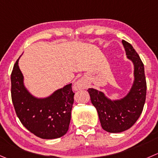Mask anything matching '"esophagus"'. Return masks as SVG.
Instances as JSON below:
<instances>
[{"label":"esophagus","instance_id":"34e87169","mask_svg":"<svg viewBox=\"0 0 158 158\" xmlns=\"http://www.w3.org/2000/svg\"><path fill=\"white\" fill-rule=\"evenodd\" d=\"M85 85L83 82L82 81H78L75 83L74 85V89L75 90H80L82 89H85Z\"/></svg>","mask_w":158,"mask_h":158}]
</instances>
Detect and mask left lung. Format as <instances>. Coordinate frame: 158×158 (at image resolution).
Segmentation results:
<instances>
[{
  "instance_id": "8db88e82",
  "label": "left lung",
  "mask_w": 158,
  "mask_h": 158,
  "mask_svg": "<svg viewBox=\"0 0 158 158\" xmlns=\"http://www.w3.org/2000/svg\"><path fill=\"white\" fill-rule=\"evenodd\" d=\"M122 42L127 58L134 64L135 81L131 92L121 100L111 101L102 92L94 89L87 90L92 103L97 110L102 128L110 133L130 129L140 117L146 100L147 82L143 62L129 42L124 40Z\"/></svg>"
}]
</instances>
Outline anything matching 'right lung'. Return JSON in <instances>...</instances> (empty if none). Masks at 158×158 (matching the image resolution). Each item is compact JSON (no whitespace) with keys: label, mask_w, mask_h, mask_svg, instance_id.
<instances>
[{"label":"right lung","mask_w":158,"mask_h":158,"mask_svg":"<svg viewBox=\"0 0 158 158\" xmlns=\"http://www.w3.org/2000/svg\"><path fill=\"white\" fill-rule=\"evenodd\" d=\"M10 80L12 102L17 116L26 129L42 139L59 138L66 134L74 102L72 84L46 99H36L24 88L18 60L14 65Z\"/></svg>","instance_id":"add662e5"}]
</instances>
